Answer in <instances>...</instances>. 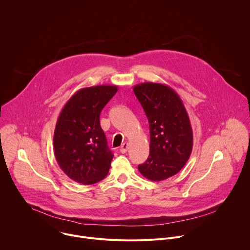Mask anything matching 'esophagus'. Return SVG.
<instances>
[{"label": "esophagus", "mask_w": 250, "mask_h": 250, "mask_svg": "<svg viewBox=\"0 0 250 250\" xmlns=\"http://www.w3.org/2000/svg\"><path fill=\"white\" fill-rule=\"evenodd\" d=\"M127 149H128V144H127V142H124V144L121 146V148H120V151L122 153H125L127 151Z\"/></svg>", "instance_id": "obj_1"}]
</instances>
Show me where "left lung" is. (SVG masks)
Segmentation results:
<instances>
[{
	"label": "left lung",
	"instance_id": "obj_1",
	"mask_svg": "<svg viewBox=\"0 0 250 250\" xmlns=\"http://www.w3.org/2000/svg\"><path fill=\"white\" fill-rule=\"evenodd\" d=\"M133 92L149 123L150 145L147 160L138 165L150 181H162L179 172L190 158L193 130L185 105L171 87L160 83H140Z\"/></svg>",
	"mask_w": 250,
	"mask_h": 250
}]
</instances>
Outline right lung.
<instances>
[{"label":"right lung","instance_id":"add662e5","mask_svg":"<svg viewBox=\"0 0 250 250\" xmlns=\"http://www.w3.org/2000/svg\"><path fill=\"white\" fill-rule=\"evenodd\" d=\"M118 89L116 85L80 89L59 114L53 135L54 155L61 170L77 183L95 184L109 173L114 155L101 127L100 114Z\"/></svg>","mask_w":250,"mask_h":250}]
</instances>
